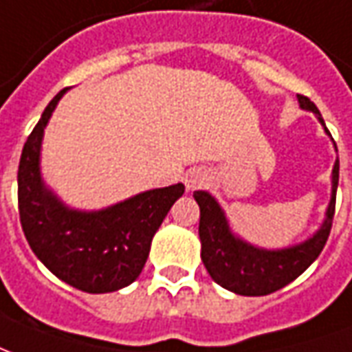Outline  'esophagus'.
I'll return each instance as SVG.
<instances>
[{
	"instance_id": "esophagus-1",
	"label": "esophagus",
	"mask_w": 352,
	"mask_h": 352,
	"mask_svg": "<svg viewBox=\"0 0 352 352\" xmlns=\"http://www.w3.org/2000/svg\"><path fill=\"white\" fill-rule=\"evenodd\" d=\"M184 182H186V188L188 190H197V188H201L207 182V174L201 170V168H191V170L186 172Z\"/></svg>"
}]
</instances>
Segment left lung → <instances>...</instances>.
Returning a JSON list of instances; mask_svg holds the SVG:
<instances>
[{
    "label": "left lung",
    "mask_w": 352,
    "mask_h": 352,
    "mask_svg": "<svg viewBox=\"0 0 352 352\" xmlns=\"http://www.w3.org/2000/svg\"><path fill=\"white\" fill-rule=\"evenodd\" d=\"M302 111L314 113L324 132L331 138L318 107L309 98L297 96ZM338 151V145L333 142ZM339 182V159L331 170V195L320 228L301 243H293L282 249H264L245 241L232 230L224 208L208 191H195L193 197L201 210L199 239L201 258L210 278L224 289L247 297H261L278 292L299 278L310 264L318 258L326 245L336 212V193Z\"/></svg>",
    "instance_id": "obj_1"
}]
</instances>
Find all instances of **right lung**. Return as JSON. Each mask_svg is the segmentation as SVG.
I'll use <instances>...</instances> for the list:
<instances>
[{
	"instance_id": "1",
	"label": "right lung",
	"mask_w": 352,
	"mask_h": 352,
	"mask_svg": "<svg viewBox=\"0 0 352 352\" xmlns=\"http://www.w3.org/2000/svg\"><path fill=\"white\" fill-rule=\"evenodd\" d=\"M67 89L45 107L19 162V214L28 245L59 280L86 293L122 289L142 274L155 232L184 184L132 195L99 210L67 205L42 178L45 126Z\"/></svg>"
}]
</instances>
